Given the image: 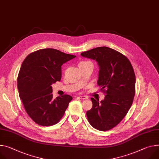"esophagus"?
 <instances>
[{"instance_id":"esophagus-1","label":"esophagus","mask_w":159,"mask_h":159,"mask_svg":"<svg viewBox=\"0 0 159 159\" xmlns=\"http://www.w3.org/2000/svg\"><path fill=\"white\" fill-rule=\"evenodd\" d=\"M78 98H79L80 99H88V97L85 96H80Z\"/></svg>"}]
</instances>
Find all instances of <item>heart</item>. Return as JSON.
Wrapping results in <instances>:
<instances>
[{
    "label": "heart",
    "instance_id": "b5f03b06",
    "mask_svg": "<svg viewBox=\"0 0 159 159\" xmlns=\"http://www.w3.org/2000/svg\"><path fill=\"white\" fill-rule=\"evenodd\" d=\"M91 62L89 61H81L79 62V66H80V65H85V64H88V63H90Z\"/></svg>",
    "mask_w": 159,
    "mask_h": 159
}]
</instances>
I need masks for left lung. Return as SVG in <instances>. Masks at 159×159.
<instances>
[{"mask_svg": "<svg viewBox=\"0 0 159 159\" xmlns=\"http://www.w3.org/2000/svg\"><path fill=\"white\" fill-rule=\"evenodd\" d=\"M81 56L98 62V85L106 94L100 102L91 98L93 107L86 113L88 120L96 129L108 131L122 121L133 104L134 69L126 56L108 47L96 48L82 52Z\"/></svg>", "mask_w": 159, "mask_h": 159, "instance_id": "8db88e82", "label": "left lung"}]
</instances>
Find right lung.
<instances>
[{"instance_id":"obj_1","label":"right lung","mask_w":159,"mask_h":159,"mask_svg":"<svg viewBox=\"0 0 159 159\" xmlns=\"http://www.w3.org/2000/svg\"><path fill=\"white\" fill-rule=\"evenodd\" d=\"M76 56L55 49H42L28 54L18 77V89L25 110L37 124L50 126L58 122L72 97L52 98L51 85L61 79V66Z\"/></svg>"}]
</instances>
